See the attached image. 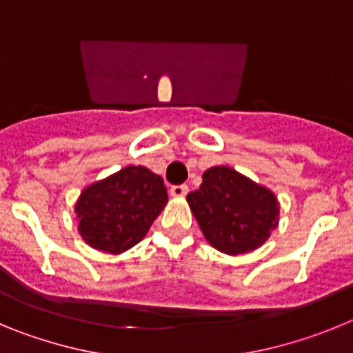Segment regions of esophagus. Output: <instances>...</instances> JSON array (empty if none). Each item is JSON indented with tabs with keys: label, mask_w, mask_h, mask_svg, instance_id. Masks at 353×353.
I'll return each mask as SVG.
<instances>
[{
	"label": "esophagus",
	"mask_w": 353,
	"mask_h": 353,
	"mask_svg": "<svg viewBox=\"0 0 353 353\" xmlns=\"http://www.w3.org/2000/svg\"><path fill=\"white\" fill-rule=\"evenodd\" d=\"M170 192H171V196H173V198H183V196L189 192V187H187V185H173L170 189Z\"/></svg>",
	"instance_id": "1"
}]
</instances>
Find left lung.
<instances>
[{
  "label": "left lung",
  "mask_w": 353,
  "mask_h": 353,
  "mask_svg": "<svg viewBox=\"0 0 353 353\" xmlns=\"http://www.w3.org/2000/svg\"><path fill=\"white\" fill-rule=\"evenodd\" d=\"M187 203L208 244L236 256L261 248L279 224V201L269 187L230 166H212Z\"/></svg>",
  "instance_id": "left-lung-1"
}]
</instances>
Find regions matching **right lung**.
<instances>
[{"label":"right lung","instance_id":"1","mask_svg":"<svg viewBox=\"0 0 353 353\" xmlns=\"http://www.w3.org/2000/svg\"><path fill=\"white\" fill-rule=\"evenodd\" d=\"M166 203L159 174L145 166H125L84 187L74 207L77 232L90 248L120 254L145 239Z\"/></svg>","mask_w":353,"mask_h":353}]
</instances>
